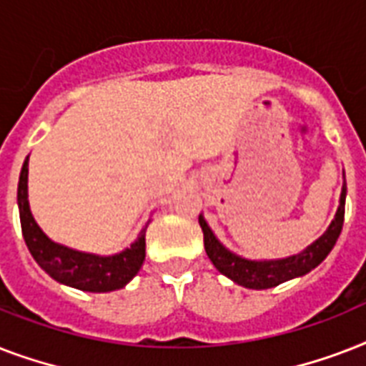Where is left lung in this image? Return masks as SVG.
Returning a JSON list of instances; mask_svg holds the SVG:
<instances>
[{
  "mask_svg": "<svg viewBox=\"0 0 366 366\" xmlns=\"http://www.w3.org/2000/svg\"><path fill=\"white\" fill-rule=\"evenodd\" d=\"M346 178L342 184L340 203L336 209V214L329 228L325 229V234L319 239L307 244L306 249L298 254L287 256V258H269V260H249L243 256L235 254L234 250L224 247L211 226L207 224L205 217L199 214V226L203 229V241H205L207 256L211 258L218 272L232 279L234 283L241 285L244 289L264 290L277 287V285L290 281L295 277H302L317 267L321 262L329 256V252L335 249L336 241L340 237L342 226H344V212H346Z\"/></svg>",
  "mask_w": 366,
  "mask_h": 366,
  "instance_id": "left-lung-1",
  "label": "left lung"
}]
</instances>
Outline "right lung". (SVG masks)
<instances>
[{
	"label": "right lung",
	"instance_id": "1",
	"mask_svg": "<svg viewBox=\"0 0 366 366\" xmlns=\"http://www.w3.org/2000/svg\"><path fill=\"white\" fill-rule=\"evenodd\" d=\"M16 203H19L20 226L24 235L26 247L43 272L49 273L54 281L85 290V292H112L123 289L129 281L142 267L146 258V229L149 222L144 224L138 237L131 247L123 249L116 254L102 256L93 252H83L54 243L49 239L45 232L37 226L36 218L30 211L28 201V157L24 159L16 189Z\"/></svg>",
	"mask_w": 366,
	"mask_h": 366
}]
</instances>
